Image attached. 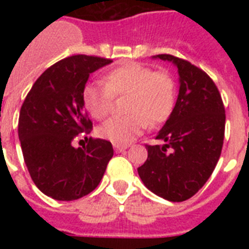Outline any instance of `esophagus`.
<instances>
[{"mask_svg": "<svg viewBox=\"0 0 249 249\" xmlns=\"http://www.w3.org/2000/svg\"><path fill=\"white\" fill-rule=\"evenodd\" d=\"M113 147H115V151H116V152H123V151H125V150H126L129 146H126V144H124V146H120V144H115Z\"/></svg>", "mask_w": 249, "mask_h": 249, "instance_id": "obj_1", "label": "esophagus"}]
</instances>
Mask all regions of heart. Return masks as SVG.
Returning <instances> with one entry per match:
<instances>
[{
	"label": "heart",
	"instance_id": "heart-1",
	"mask_svg": "<svg viewBox=\"0 0 249 249\" xmlns=\"http://www.w3.org/2000/svg\"><path fill=\"white\" fill-rule=\"evenodd\" d=\"M126 97L124 116H113L98 128V134L115 144H128L148 124L155 126L172 115L176 105V81L165 70L154 71L140 62H125L111 68L103 84L89 83L83 90L86 111L97 120L105 119L113 99Z\"/></svg>",
	"mask_w": 249,
	"mask_h": 249
}]
</instances>
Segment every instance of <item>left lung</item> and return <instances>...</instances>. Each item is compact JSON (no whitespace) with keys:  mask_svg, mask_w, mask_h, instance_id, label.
I'll list each match as a JSON object with an SVG mask.
<instances>
[{"mask_svg":"<svg viewBox=\"0 0 249 249\" xmlns=\"http://www.w3.org/2000/svg\"><path fill=\"white\" fill-rule=\"evenodd\" d=\"M155 58L173 62L179 93L173 112L156 136L164 144L150 146L138 168L144 186L169 201H185L208 181L220 159L225 137V107L213 80L189 60L170 54Z\"/></svg>","mask_w":249,"mask_h":249,"instance_id":"8db88e82","label":"left lung"}]
</instances>
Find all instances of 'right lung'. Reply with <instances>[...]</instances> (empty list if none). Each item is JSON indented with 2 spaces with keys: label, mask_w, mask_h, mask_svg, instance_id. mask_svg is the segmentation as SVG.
<instances>
[{
  "label": "right lung",
  "mask_w": 249,
  "mask_h": 249,
  "mask_svg": "<svg viewBox=\"0 0 249 249\" xmlns=\"http://www.w3.org/2000/svg\"><path fill=\"white\" fill-rule=\"evenodd\" d=\"M111 62L84 54L64 58L36 80L21 105L18 134L25 165L41 193L55 200L91 193L113 156L111 142L101 138H89L83 148L72 146L93 129L83 102L89 75Z\"/></svg>",
  "instance_id": "1"
}]
</instances>
